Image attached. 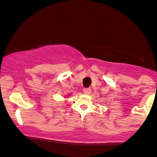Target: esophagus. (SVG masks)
<instances>
[{
    "label": "esophagus",
    "instance_id": "obj_1",
    "mask_svg": "<svg viewBox=\"0 0 157 157\" xmlns=\"http://www.w3.org/2000/svg\"><path fill=\"white\" fill-rule=\"evenodd\" d=\"M83 92L86 94H89L91 92V89L90 88H86V89H83Z\"/></svg>",
    "mask_w": 157,
    "mask_h": 157
}]
</instances>
